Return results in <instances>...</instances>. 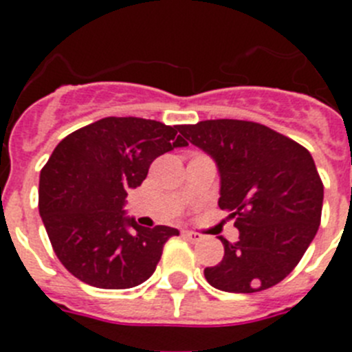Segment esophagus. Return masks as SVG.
Wrapping results in <instances>:
<instances>
[{
  "instance_id": "34e87169",
  "label": "esophagus",
  "mask_w": 352,
  "mask_h": 352,
  "mask_svg": "<svg viewBox=\"0 0 352 352\" xmlns=\"http://www.w3.org/2000/svg\"><path fill=\"white\" fill-rule=\"evenodd\" d=\"M183 236H185L186 239H190V241H201L203 239V234H199V232H194V231H183Z\"/></svg>"
}]
</instances>
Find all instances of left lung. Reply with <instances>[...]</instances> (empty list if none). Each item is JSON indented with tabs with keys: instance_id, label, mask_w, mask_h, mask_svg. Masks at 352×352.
<instances>
[{
	"instance_id": "1",
	"label": "left lung",
	"mask_w": 352,
	"mask_h": 352,
	"mask_svg": "<svg viewBox=\"0 0 352 352\" xmlns=\"http://www.w3.org/2000/svg\"><path fill=\"white\" fill-rule=\"evenodd\" d=\"M188 142L210 155L220 174V210L231 211L239 238L204 270L226 292L273 287L296 268L321 223L324 188L309 149L268 126L241 120L179 125Z\"/></svg>"
}]
</instances>
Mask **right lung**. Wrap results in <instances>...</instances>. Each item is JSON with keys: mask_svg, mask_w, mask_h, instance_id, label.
Instances as JSON below:
<instances>
[{"mask_svg": "<svg viewBox=\"0 0 352 352\" xmlns=\"http://www.w3.org/2000/svg\"><path fill=\"white\" fill-rule=\"evenodd\" d=\"M179 125L104 118L72 132L40 173L38 210L56 256L72 275L100 289H130L153 275L174 227H142L125 199L151 162L188 146Z\"/></svg>", "mask_w": 352, "mask_h": 352, "instance_id": "add662e5", "label": "right lung"}]
</instances>
